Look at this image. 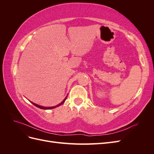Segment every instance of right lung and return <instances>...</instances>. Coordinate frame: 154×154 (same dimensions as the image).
<instances>
[{
    "mask_svg": "<svg viewBox=\"0 0 154 154\" xmlns=\"http://www.w3.org/2000/svg\"><path fill=\"white\" fill-rule=\"evenodd\" d=\"M67 96H66V98H65L63 100V101L62 102V103H60V104H58V105H57V106H51V107H44V106H40V105H37V104H36V103H32V102H31V103L33 104L35 106H37V107H38V108H40V109H54V108H56V107H57V106H60V105H61L62 104H63L64 102H65V101H66V98H67Z\"/></svg>",
    "mask_w": 154,
    "mask_h": 154,
    "instance_id": "obj_1",
    "label": "right lung"
}]
</instances>
